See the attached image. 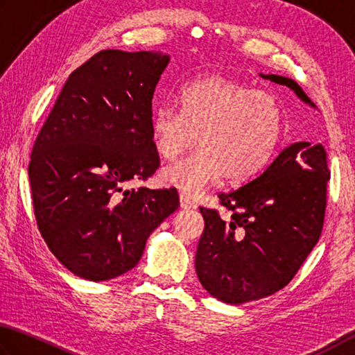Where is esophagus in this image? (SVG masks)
<instances>
[{"label": "esophagus", "instance_id": "esophagus-1", "mask_svg": "<svg viewBox=\"0 0 355 355\" xmlns=\"http://www.w3.org/2000/svg\"><path fill=\"white\" fill-rule=\"evenodd\" d=\"M181 207L182 209H195L196 204H195L193 200H191V198L181 193Z\"/></svg>", "mask_w": 355, "mask_h": 355}]
</instances>
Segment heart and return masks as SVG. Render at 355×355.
Instances as JSON below:
<instances>
[{
	"instance_id": "1",
	"label": "heart",
	"mask_w": 355,
	"mask_h": 355,
	"mask_svg": "<svg viewBox=\"0 0 355 355\" xmlns=\"http://www.w3.org/2000/svg\"><path fill=\"white\" fill-rule=\"evenodd\" d=\"M179 110L164 104L151 116V139L165 160L198 145L193 154L166 166L164 182L184 195L210 184L245 182L270 164L284 132L277 99L251 85L223 76L190 80L178 95Z\"/></svg>"
}]
</instances>
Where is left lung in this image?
<instances>
[{
    "mask_svg": "<svg viewBox=\"0 0 355 355\" xmlns=\"http://www.w3.org/2000/svg\"><path fill=\"white\" fill-rule=\"evenodd\" d=\"M260 76L287 85L316 109L296 80ZM326 157L321 143H291L256 179L218 195L221 206L232 210L231 218L200 209L204 232L195 266L210 295L226 304H243L276 293L293 279L322 231L331 178Z\"/></svg>",
    "mask_w": 355,
    "mask_h": 355,
    "instance_id": "8db88e82",
    "label": "left lung"
}]
</instances>
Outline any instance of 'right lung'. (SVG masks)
<instances>
[{
  "instance_id": "add662e5",
  "label": "right lung",
  "mask_w": 355,
  "mask_h": 355,
  "mask_svg": "<svg viewBox=\"0 0 355 355\" xmlns=\"http://www.w3.org/2000/svg\"><path fill=\"white\" fill-rule=\"evenodd\" d=\"M170 55L105 49L76 68L37 135L28 168L37 226L55 259L99 282L139 263L179 207L176 189L124 190L159 168L153 96Z\"/></svg>"
}]
</instances>
